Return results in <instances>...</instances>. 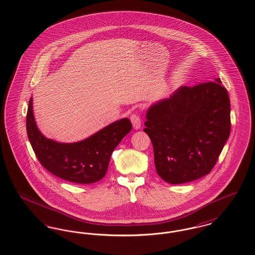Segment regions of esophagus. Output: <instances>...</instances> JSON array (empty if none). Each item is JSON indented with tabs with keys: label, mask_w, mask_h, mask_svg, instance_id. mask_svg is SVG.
<instances>
[{
	"label": "esophagus",
	"mask_w": 255,
	"mask_h": 255,
	"mask_svg": "<svg viewBox=\"0 0 255 255\" xmlns=\"http://www.w3.org/2000/svg\"><path fill=\"white\" fill-rule=\"evenodd\" d=\"M131 122L133 124V128L134 130H138L141 126V121H140V118L139 116L133 114L131 116Z\"/></svg>",
	"instance_id": "34e87169"
}]
</instances>
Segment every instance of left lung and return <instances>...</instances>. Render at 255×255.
Masks as SVG:
<instances>
[{"instance_id":"obj_1","label":"left lung","mask_w":255,"mask_h":255,"mask_svg":"<svg viewBox=\"0 0 255 255\" xmlns=\"http://www.w3.org/2000/svg\"><path fill=\"white\" fill-rule=\"evenodd\" d=\"M143 129L158 176L180 184L207 175L231 133V102L220 78L178 88L146 111Z\"/></svg>"}]
</instances>
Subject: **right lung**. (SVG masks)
<instances>
[{
	"label": "right lung",
	"instance_id": "obj_1",
	"mask_svg": "<svg viewBox=\"0 0 255 255\" xmlns=\"http://www.w3.org/2000/svg\"><path fill=\"white\" fill-rule=\"evenodd\" d=\"M32 97L26 114V133L40 163L54 176L68 182L89 184L100 181L109 166L113 151L132 130L129 119L112 122L85 139L58 142L46 137L37 127Z\"/></svg>",
	"mask_w": 255,
	"mask_h": 255
}]
</instances>
